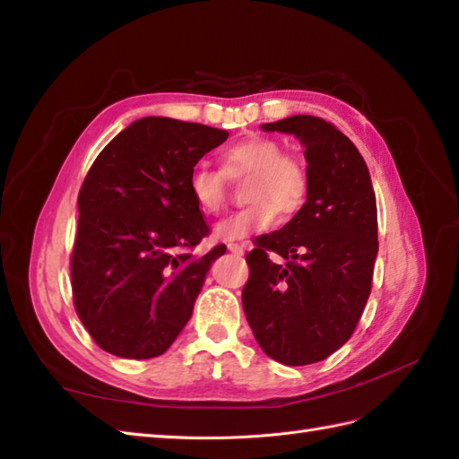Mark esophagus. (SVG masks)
<instances>
[{"label":"esophagus","instance_id":"34e87169","mask_svg":"<svg viewBox=\"0 0 459 459\" xmlns=\"http://www.w3.org/2000/svg\"><path fill=\"white\" fill-rule=\"evenodd\" d=\"M229 250H230L232 254L242 255L244 250H247V242H230V244H229Z\"/></svg>","mask_w":459,"mask_h":459}]
</instances>
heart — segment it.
Listing matches in <instances>:
<instances>
[{
    "label": "heart",
    "instance_id": "1",
    "mask_svg": "<svg viewBox=\"0 0 459 459\" xmlns=\"http://www.w3.org/2000/svg\"><path fill=\"white\" fill-rule=\"evenodd\" d=\"M248 179L244 195L248 207L234 212L215 227L219 240L232 242L252 232L270 229L278 215L291 217L308 194V174L299 158L283 152L278 141L268 136H248L234 143L221 154V172L199 164L189 174V191L197 207L217 215L227 205L229 182Z\"/></svg>",
    "mask_w": 459,
    "mask_h": 459
}]
</instances>
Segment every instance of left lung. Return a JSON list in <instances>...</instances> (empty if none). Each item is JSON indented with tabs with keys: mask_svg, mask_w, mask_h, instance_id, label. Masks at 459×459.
I'll return each mask as SVG.
<instances>
[{
	"mask_svg": "<svg viewBox=\"0 0 459 459\" xmlns=\"http://www.w3.org/2000/svg\"><path fill=\"white\" fill-rule=\"evenodd\" d=\"M262 129L299 138L308 194L285 227L254 240L242 307L265 354L308 366L346 344L364 313L379 248L376 194L364 158L333 123L293 115Z\"/></svg>",
	"mask_w": 459,
	"mask_h": 459,
	"instance_id": "8db88e82",
	"label": "left lung"
}]
</instances>
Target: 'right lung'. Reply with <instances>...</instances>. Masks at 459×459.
Returning a JSON list of instances; mask_svg holds the SVG:
<instances>
[{
    "mask_svg": "<svg viewBox=\"0 0 459 459\" xmlns=\"http://www.w3.org/2000/svg\"><path fill=\"white\" fill-rule=\"evenodd\" d=\"M229 133L144 117L95 158L78 195L70 270L74 307L101 350L156 358L191 318L219 244L194 255L209 225L189 191V174Z\"/></svg>",
    "mask_w": 459,
    "mask_h": 459,
    "instance_id": "obj_1",
    "label": "right lung"
}]
</instances>
